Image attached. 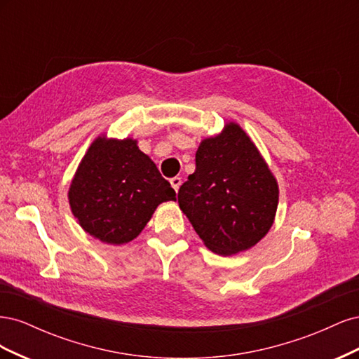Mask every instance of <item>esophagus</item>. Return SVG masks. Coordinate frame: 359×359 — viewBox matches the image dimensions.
Segmentation results:
<instances>
[{"label":"esophagus","mask_w":359,"mask_h":359,"mask_svg":"<svg viewBox=\"0 0 359 359\" xmlns=\"http://www.w3.org/2000/svg\"><path fill=\"white\" fill-rule=\"evenodd\" d=\"M181 178L180 177H175V178H172L170 180V186L173 187V190H175V191H178L180 190V187H181Z\"/></svg>","instance_id":"obj_1"}]
</instances>
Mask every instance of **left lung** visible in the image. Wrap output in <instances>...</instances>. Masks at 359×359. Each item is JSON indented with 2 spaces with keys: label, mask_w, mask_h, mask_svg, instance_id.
Returning a JSON list of instances; mask_svg holds the SVG:
<instances>
[{
  "label": "left lung",
  "mask_w": 359,
  "mask_h": 359,
  "mask_svg": "<svg viewBox=\"0 0 359 359\" xmlns=\"http://www.w3.org/2000/svg\"><path fill=\"white\" fill-rule=\"evenodd\" d=\"M178 203L211 252L231 256L268 233L278 205V184L252 139L236 123L203 139L196 170L182 184Z\"/></svg>",
  "instance_id": "obj_1"
}]
</instances>
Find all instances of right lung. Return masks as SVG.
Returning <instances> with one entry per match:
<instances>
[{
    "mask_svg": "<svg viewBox=\"0 0 359 359\" xmlns=\"http://www.w3.org/2000/svg\"><path fill=\"white\" fill-rule=\"evenodd\" d=\"M168 201H177L175 190L132 137H97L69 189L70 208L82 229L114 245L135 240Z\"/></svg>",
    "mask_w": 359,
    "mask_h": 359,
    "instance_id": "obj_1",
    "label": "right lung"
}]
</instances>
